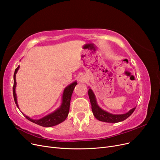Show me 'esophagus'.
<instances>
[{"label": "esophagus", "instance_id": "1", "mask_svg": "<svg viewBox=\"0 0 160 160\" xmlns=\"http://www.w3.org/2000/svg\"><path fill=\"white\" fill-rule=\"evenodd\" d=\"M86 81H87V78L85 75H81L79 78V82H80L81 83H85Z\"/></svg>", "mask_w": 160, "mask_h": 160}]
</instances>
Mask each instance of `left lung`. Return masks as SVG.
Masks as SVG:
<instances>
[{
	"label": "left lung",
	"instance_id": "8db88e82",
	"mask_svg": "<svg viewBox=\"0 0 160 160\" xmlns=\"http://www.w3.org/2000/svg\"><path fill=\"white\" fill-rule=\"evenodd\" d=\"M88 95L89 97L90 102L91 104V109L93 111V113L96 119H98L99 121L107 123H118L122 122L125 119L128 118L129 116L133 113L135 111V108H134L129 110L128 113L124 114H120V115H115L107 112L106 111L103 110L97 103L96 98L95 94L91 89L88 90Z\"/></svg>",
	"mask_w": 160,
	"mask_h": 160
}]
</instances>
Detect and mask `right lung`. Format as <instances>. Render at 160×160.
Masks as SVG:
<instances>
[{
    "mask_svg": "<svg viewBox=\"0 0 160 160\" xmlns=\"http://www.w3.org/2000/svg\"><path fill=\"white\" fill-rule=\"evenodd\" d=\"M19 69V65L17 67V68L15 69L14 73V85L12 88L13 91V97H14V100L15 101V103L18 108V105L17 103V95L15 93V88L17 85V82H16V74ZM77 85V83L76 81L72 83L69 85H68L67 88L65 89L63 91V94H62V103L60 106V108H58L54 112L47 115L45 116L44 118H42L40 119H32L30 118H28V116L23 114L25 115V117L31 121V122L35 123L38 125H41L42 127H52L55 126L56 125L62 123V122L66 119V118L68 116L69 112V107H70V102H71V95L72 93V91L74 90L75 87ZM19 109V108H18Z\"/></svg>",
    "mask_w": 160,
    "mask_h": 160,
    "instance_id": "add662e5",
    "label": "right lung"
}]
</instances>
